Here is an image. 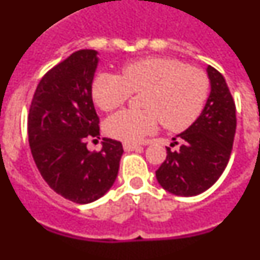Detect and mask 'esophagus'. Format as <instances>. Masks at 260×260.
<instances>
[{"mask_svg": "<svg viewBox=\"0 0 260 260\" xmlns=\"http://www.w3.org/2000/svg\"><path fill=\"white\" fill-rule=\"evenodd\" d=\"M122 146H123V150L127 151V152H130V151H134L135 148H138V147H139V144L130 143V142H125V143H123Z\"/></svg>", "mask_w": 260, "mask_h": 260, "instance_id": "esophagus-1", "label": "esophagus"}]
</instances>
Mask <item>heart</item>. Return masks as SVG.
I'll return each mask as SVG.
<instances>
[{
	"instance_id": "obj_1",
	"label": "heart",
	"mask_w": 260,
	"mask_h": 260,
	"mask_svg": "<svg viewBox=\"0 0 260 260\" xmlns=\"http://www.w3.org/2000/svg\"><path fill=\"white\" fill-rule=\"evenodd\" d=\"M143 110L125 109L105 121V133L114 139L141 141L155 132L158 118L171 132H182L203 112L210 80L203 71L173 58L150 57L127 63L122 77L100 73L92 82V99L105 112L121 107L132 92H143Z\"/></svg>"
}]
</instances>
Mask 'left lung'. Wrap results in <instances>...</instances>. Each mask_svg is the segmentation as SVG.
<instances>
[{
	"mask_svg": "<svg viewBox=\"0 0 260 260\" xmlns=\"http://www.w3.org/2000/svg\"><path fill=\"white\" fill-rule=\"evenodd\" d=\"M211 92L203 112L185 132L173 138L180 148L167 147V158L156 171L162 189L178 197L202 194L219 180L226 168L236 134V105L224 77L207 68Z\"/></svg>",
	"mask_w": 260,
	"mask_h": 260,
	"instance_id": "1",
	"label": "left lung"
}]
</instances>
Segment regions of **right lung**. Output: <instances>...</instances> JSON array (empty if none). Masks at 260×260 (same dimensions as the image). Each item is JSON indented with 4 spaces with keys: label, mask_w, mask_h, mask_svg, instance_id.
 <instances>
[{
    "label": "right lung",
    "mask_w": 260,
    "mask_h": 260,
    "mask_svg": "<svg viewBox=\"0 0 260 260\" xmlns=\"http://www.w3.org/2000/svg\"><path fill=\"white\" fill-rule=\"evenodd\" d=\"M98 63L92 49L59 62L41 78L28 113V142L41 177L79 204L98 201L113 186L123 153L121 142L109 138H103L102 151L87 150L86 138L100 135L91 92Z\"/></svg>",
    "instance_id": "add662e5"
}]
</instances>
